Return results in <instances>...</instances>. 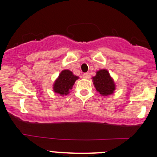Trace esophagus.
Here are the masks:
<instances>
[{"instance_id": "34e87169", "label": "esophagus", "mask_w": 157, "mask_h": 157, "mask_svg": "<svg viewBox=\"0 0 157 157\" xmlns=\"http://www.w3.org/2000/svg\"><path fill=\"white\" fill-rule=\"evenodd\" d=\"M83 77L84 79H88L90 78V75H89L88 73H85V74H83Z\"/></svg>"}]
</instances>
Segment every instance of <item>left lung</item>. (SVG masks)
Instances as JSON below:
<instances>
[{
    "instance_id": "obj_1",
    "label": "left lung",
    "mask_w": 157,
    "mask_h": 157,
    "mask_svg": "<svg viewBox=\"0 0 157 157\" xmlns=\"http://www.w3.org/2000/svg\"><path fill=\"white\" fill-rule=\"evenodd\" d=\"M96 90L102 96H108L114 94L115 83L106 69H101L96 72V75L92 77Z\"/></svg>"
}]
</instances>
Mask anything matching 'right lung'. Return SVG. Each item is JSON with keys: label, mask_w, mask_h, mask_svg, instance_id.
<instances>
[{"label": "right lung", "mask_w": 157, "mask_h": 157, "mask_svg": "<svg viewBox=\"0 0 157 157\" xmlns=\"http://www.w3.org/2000/svg\"><path fill=\"white\" fill-rule=\"evenodd\" d=\"M79 77L74 75V73L69 70H63L59 74V77L55 80L52 89L55 93L61 96L67 95L70 93L75 81L78 80Z\"/></svg>", "instance_id": "obj_1"}]
</instances>
